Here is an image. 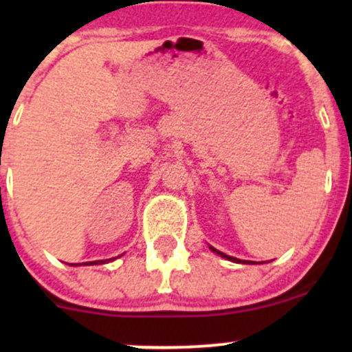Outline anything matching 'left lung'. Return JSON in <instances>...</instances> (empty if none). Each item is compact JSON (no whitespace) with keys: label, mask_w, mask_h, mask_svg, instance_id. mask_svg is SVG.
Instances as JSON below:
<instances>
[{"label":"left lung","mask_w":352,"mask_h":352,"mask_svg":"<svg viewBox=\"0 0 352 352\" xmlns=\"http://www.w3.org/2000/svg\"><path fill=\"white\" fill-rule=\"evenodd\" d=\"M210 250H212L213 253H217V254H220L221 258H227V260H230V261H235V263H248L250 265V261H241V260H238V258H233V256H228V254H225V253H221V252H218L217 248H213V246H210Z\"/></svg>","instance_id":"left-lung-1"}]
</instances>
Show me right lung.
Here are the masks:
<instances>
[{
    "instance_id": "right-lung-1",
    "label": "right lung",
    "mask_w": 352,
    "mask_h": 352,
    "mask_svg": "<svg viewBox=\"0 0 352 352\" xmlns=\"http://www.w3.org/2000/svg\"><path fill=\"white\" fill-rule=\"evenodd\" d=\"M120 256H122V254H120ZM116 258H119V256H116ZM116 258H111V260H98V261H87V263H78V265H72V266H80V265H87V266H91V265H104V263H109V261H112V260H116Z\"/></svg>"
}]
</instances>
